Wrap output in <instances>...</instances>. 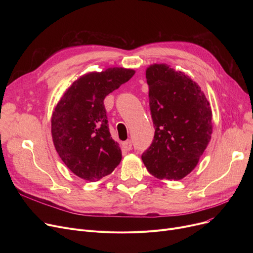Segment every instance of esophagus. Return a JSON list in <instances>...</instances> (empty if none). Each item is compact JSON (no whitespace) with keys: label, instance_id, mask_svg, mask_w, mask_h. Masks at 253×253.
<instances>
[{"label":"esophagus","instance_id":"34e87169","mask_svg":"<svg viewBox=\"0 0 253 253\" xmlns=\"http://www.w3.org/2000/svg\"><path fill=\"white\" fill-rule=\"evenodd\" d=\"M122 147H123V149L125 150V151H130V150H132V141L131 140H126V141H124L123 143H122Z\"/></svg>","mask_w":253,"mask_h":253}]
</instances>
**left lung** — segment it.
<instances>
[{
  "instance_id": "1",
  "label": "left lung",
  "mask_w": 253,
  "mask_h": 253,
  "mask_svg": "<svg viewBox=\"0 0 253 253\" xmlns=\"http://www.w3.org/2000/svg\"><path fill=\"white\" fill-rule=\"evenodd\" d=\"M155 135L142 162L159 179L179 180L197 166L212 133V112L193 80L167 64L145 72Z\"/></svg>"
}]
</instances>
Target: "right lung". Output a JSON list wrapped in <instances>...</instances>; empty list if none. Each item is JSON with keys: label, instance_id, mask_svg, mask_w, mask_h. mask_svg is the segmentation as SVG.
<instances>
[{"label": "right lung", "instance_id": "right-lung-1", "mask_svg": "<svg viewBox=\"0 0 253 253\" xmlns=\"http://www.w3.org/2000/svg\"><path fill=\"white\" fill-rule=\"evenodd\" d=\"M134 74L124 68L86 74L76 80L55 106L51 118L53 143L77 176L99 180L121 162L122 152L111 137L103 100Z\"/></svg>", "mask_w": 253, "mask_h": 253}]
</instances>
